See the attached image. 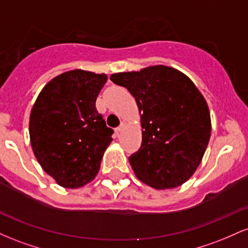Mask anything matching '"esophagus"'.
I'll return each instance as SVG.
<instances>
[{
	"label": "esophagus",
	"mask_w": 248,
	"mask_h": 248,
	"mask_svg": "<svg viewBox=\"0 0 248 248\" xmlns=\"http://www.w3.org/2000/svg\"><path fill=\"white\" fill-rule=\"evenodd\" d=\"M124 126H126V124H120V127H118V128H116V129H115V133L118 134V135H119V134H120V133L122 132V130H124Z\"/></svg>",
	"instance_id": "34e87169"
}]
</instances>
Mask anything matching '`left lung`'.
I'll list each match as a JSON object with an SVG mask.
<instances>
[{
  "label": "left lung",
  "mask_w": 248,
  "mask_h": 248,
  "mask_svg": "<svg viewBox=\"0 0 248 248\" xmlns=\"http://www.w3.org/2000/svg\"><path fill=\"white\" fill-rule=\"evenodd\" d=\"M135 98L142 143L129 157L134 173L157 190L182 186L195 173L209 144L211 118L191 79L166 65L110 76Z\"/></svg>",
  "instance_id": "1"
}]
</instances>
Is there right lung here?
<instances>
[{"instance_id": "right-lung-1", "label": "right lung", "mask_w": 248, "mask_h": 248, "mask_svg": "<svg viewBox=\"0 0 248 248\" xmlns=\"http://www.w3.org/2000/svg\"><path fill=\"white\" fill-rule=\"evenodd\" d=\"M105 73L72 70L55 77L37 96L30 113V143L37 161L58 186H84L95 178L112 128L95 108Z\"/></svg>"}]
</instances>
